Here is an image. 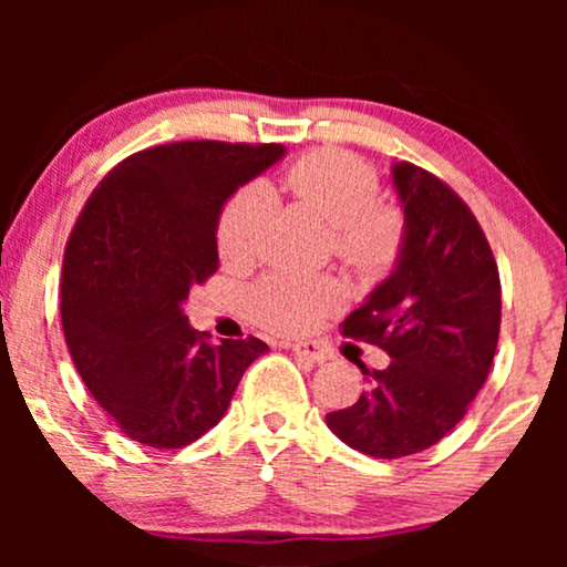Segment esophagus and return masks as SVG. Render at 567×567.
<instances>
[{
    "mask_svg": "<svg viewBox=\"0 0 567 567\" xmlns=\"http://www.w3.org/2000/svg\"><path fill=\"white\" fill-rule=\"evenodd\" d=\"M291 353L297 355V359H305L309 363H324L330 359L328 348L320 346V343H312V340H305V343H293Z\"/></svg>",
    "mask_w": 567,
    "mask_h": 567,
    "instance_id": "34e87169",
    "label": "esophagus"
}]
</instances>
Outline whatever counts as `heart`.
<instances>
[{
	"label": "heart",
	"instance_id": "obj_1",
	"mask_svg": "<svg viewBox=\"0 0 567 567\" xmlns=\"http://www.w3.org/2000/svg\"><path fill=\"white\" fill-rule=\"evenodd\" d=\"M284 188L309 212L336 229V250L361 268L384 266L398 252L402 219L392 206L379 204L377 173L348 152L322 150L301 157L284 177ZM270 196L252 185L224 206L216 243L224 262L252 260L266 237ZM340 291L328 278L276 274L250 291L252 315L270 330L301 332L338 305Z\"/></svg>",
	"mask_w": 567,
	"mask_h": 567
}]
</instances>
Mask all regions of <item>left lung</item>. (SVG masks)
<instances>
[{
	"label": "left lung",
	"instance_id": "8db88e82",
	"mask_svg": "<svg viewBox=\"0 0 567 567\" xmlns=\"http://www.w3.org/2000/svg\"><path fill=\"white\" fill-rule=\"evenodd\" d=\"M402 239L390 276L343 322V336L386 351L359 363L367 390L324 417L355 452L417 454L467 413L491 371L501 332V278L491 245L456 193L410 162L392 165Z\"/></svg>",
	"mask_w": 567,
	"mask_h": 567
}]
</instances>
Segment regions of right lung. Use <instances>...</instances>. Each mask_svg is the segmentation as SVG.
<instances>
[{
	"mask_svg": "<svg viewBox=\"0 0 567 567\" xmlns=\"http://www.w3.org/2000/svg\"><path fill=\"white\" fill-rule=\"evenodd\" d=\"M284 154V144L152 146L115 165L82 208L61 270V324L92 398L138 444L204 436L268 351L258 338L208 343L183 305L219 266L227 200Z\"/></svg>",
	"mask_w": 567,
	"mask_h": 567,
	"instance_id": "1",
	"label": "right lung"
}]
</instances>
